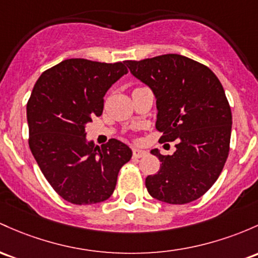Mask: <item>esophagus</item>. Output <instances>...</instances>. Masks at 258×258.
Instances as JSON below:
<instances>
[{
  "label": "esophagus",
  "instance_id": "1",
  "mask_svg": "<svg viewBox=\"0 0 258 258\" xmlns=\"http://www.w3.org/2000/svg\"><path fill=\"white\" fill-rule=\"evenodd\" d=\"M148 154L146 151H142V149L140 148H135L134 149V158L135 159H140V158H143L146 157V155Z\"/></svg>",
  "mask_w": 258,
  "mask_h": 258
}]
</instances>
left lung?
Wrapping results in <instances>:
<instances>
[{
  "label": "left lung",
  "instance_id": "left-lung-1",
  "mask_svg": "<svg viewBox=\"0 0 258 258\" xmlns=\"http://www.w3.org/2000/svg\"><path fill=\"white\" fill-rule=\"evenodd\" d=\"M132 76L152 89L160 140H177L172 155L146 179L149 195L170 205L197 200L219 177L229 154L231 110L217 76L205 64L176 53L124 61Z\"/></svg>",
  "mask_w": 258,
  "mask_h": 258
}]
</instances>
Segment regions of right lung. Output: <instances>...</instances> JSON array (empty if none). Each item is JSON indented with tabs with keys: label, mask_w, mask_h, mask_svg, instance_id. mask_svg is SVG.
I'll return each mask as SVG.
<instances>
[{
	"label": "right lung",
	"mask_w": 258,
	"mask_h": 258,
	"mask_svg": "<svg viewBox=\"0 0 258 258\" xmlns=\"http://www.w3.org/2000/svg\"><path fill=\"white\" fill-rule=\"evenodd\" d=\"M128 72L122 62L70 58L39 77L27 104L29 147L52 188L73 205H93L114 192L132 151L112 140H87L86 126L100 116L110 87Z\"/></svg>",
	"instance_id": "right-lung-1"
}]
</instances>
